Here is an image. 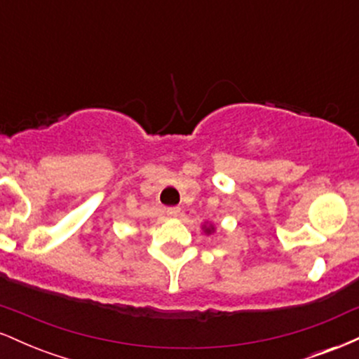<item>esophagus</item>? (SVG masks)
<instances>
[{
  "mask_svg": "<svg viewBox=\"0 0 359 359\" xmlns=\"http://www.w3.org/2000/svg\"><path fill=\"white\" fill-rule=\"evenodd\" d=\"M179 212H180V209L179 208H167L165 209V214L168 217H175V216H179Z\"/></svg>",
  "mask_w": 359,
  "mask_h": 359,
  "instance_id": "34e87169",
  "label": "esophagus"
}]
</instances>
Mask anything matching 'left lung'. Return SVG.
I'll use <instances>...</instances> for the list:
<instances>
[{
  "label": "left lung",
  "instance_id": "left-lung-1",
  "mask_svg": "<svg viewBox=\"0 0 359 359\" xmlns=\"http://www.w3.org/2000/svg\"><path fill=\"white\" fill-rule=\"evenodd\" d=\"M201 229H203L205 236H211V234L216 233V226H214L212 222H209V221L203 222V224H201Z\"/></svg>",
  "mask_w": 359,
  "mask_h": 359
}]
</instances>
